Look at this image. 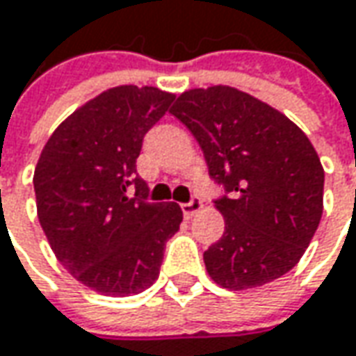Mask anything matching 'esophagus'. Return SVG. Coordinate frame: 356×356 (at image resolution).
Segmentation results:
<instances>
[{"instance_id":"esophagus-1","label":"esophagus","mask_w":356,"mask_h":356,"mask_svg":"<svg viewBox=\"0 0 356 356\" xmlns=\"http://www.w3.org/2000/svg\"><path fill=\"white\" fill-rule=\"evenodd\" d=\"M201 209H202V201L197 197V195H193L189 202H183V204H181V211H183L185 218H191L195 213H199Z\"/></svg>"}]
</instances>
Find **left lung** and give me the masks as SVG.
Masks as SVG:
<instances>
[{"instance_id": "obj_1", "label": "left lung", "mask_w": 356, "mask_h": 356, "mask_svg": "<svg viewBox=\"0 0 356 356\" xmlns=\"http://www.w3.org/2000/svg\"><path fill=\"white\" fill-rule=\"evenodd\" d=\"M201 145L225 232L202 254L227 289L274 282L300 262L323 215L325 173L289 118L230 86L193 88L171 108Z\"/></svg>"}]
</instances>
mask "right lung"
<instances>
[{"mask_svg":"<svg viewBox=\"0 0 356 356\" xmlns=\"http://www.w3.org/2000/svg\"><path fill=\"white\" fill-rule=\"evenodd\" d=\"M175 96L154 86H116L72 112L35 167L37 215L58 262L104 296H129L159 276L167 238L183 213L147 201L138 175L143 138Z\"/></svg>","mask_w":356,"mask_h":356,"instance_id":"1","label":"right lung"}]
</instances>
